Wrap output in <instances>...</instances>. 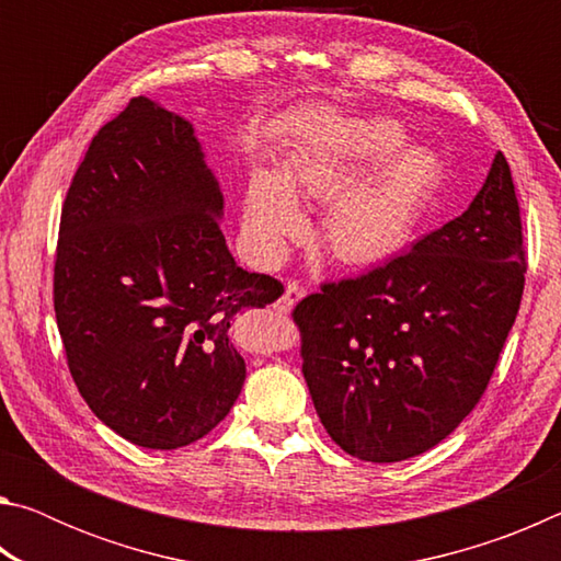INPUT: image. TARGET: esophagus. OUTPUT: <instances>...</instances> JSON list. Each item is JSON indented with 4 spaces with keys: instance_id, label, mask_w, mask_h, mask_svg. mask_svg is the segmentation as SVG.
Instances as JSON below:
<instances>
[{
    "instance_id": "34e87169",
    "label": "esophagus",
    "mask_w": 561,
    "mask_h": 561,
    "mask_svg": "<svg viewBox=\"0 0 561 561\" xmlns=\"http://www.w3.org/2000/svg\"><path fill=\"white\" fill-rule=\"evenodd\" d=\"M301 297H304L301 284L299 282H289L287 289H284V294H282V299H279V309L282 311H291L294 307H297Z\"/></svg>"
}]
</instances>
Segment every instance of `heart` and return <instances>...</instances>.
Here are the masks:
<instances>
[{
  "instance_id": "heart-1",
  "label": "heart",
  "mask_w": 561,
  "mask_h": 561,
  "mask_svg": "<svg viewBox=\"0 0 561 561\" xmlns=\"http://www.w3.org/2000/svg\"><path fill=\"white\" fill-rule=\"evenodd\" d=\"M445 183L443 158L408 146L393 118H360L299 146L287 160V180L257 170L247 187V232L274 252L301 232L304 215L291 190L329 203L324 244L348 267L393 260L413 242L417 227Z\"/></svg>"
}]
</instances>
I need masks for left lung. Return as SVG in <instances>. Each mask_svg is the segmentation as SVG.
<instances>
[{
    "label": "left lung",
    "instance_id": "left-lung-1",
    "mask_svg": "<svg viewBox=\"0 0 561 561\" xmlns=\"http://www.w3.org/2000/svg\"><path fill=\"white\" fill-rule=\"evenodd\" d=\"M519 203L502 153L468 210L294 309L301 374L341 450L398 462L438 445L485 393L525 291Z\"/></svg>",
    "mask_w": 561,
    "mask_h": 561
}]
</instances>
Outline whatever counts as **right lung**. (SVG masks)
<instances>
[{"label": "right lung", "instance_id": "1", "mask_svg": "<svg viewBox=\"0 0 561 561\" xmlns=\"http://www.w3.org/2000/svg\"><path fill=\"white\" fill-rule=\"evenodd\" d=\"M222 193L193 123L146 96L93 136L61 207L54 311L83 401L153 450L201 440L230 413L244 358L230 324L282 297L237 267Z\"/></svg>", "mask_w": 561, "mask_h": 561}]
</instances>
